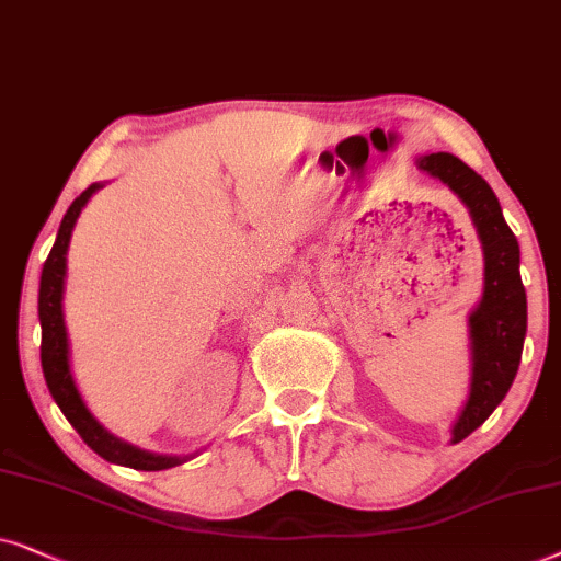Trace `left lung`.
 Returning <instances> with one entry per match:
<instances>
[{"mask_svg": "<svg viewBox=\"0 0 561 561\" xmlns=\"http://www.w3.org/2000/svg\"><path fill=\"white\" fill-rule=\"evenodd\" d=\"M415 167L444 182L467 205L482 243V297L469 312V392L457 421L451 444L488 421L511 390L526 339V289L520 282V249L507 228L490 184L451 153L417 156Z\"/></svg>", "mask_w": 561, "mask_h": 561, "instance_id": "8db88e82", "label": "left lung"}]
</instances>
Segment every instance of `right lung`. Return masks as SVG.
Returning a JSON list of instances; mask_svg holds the SVG:
<instances>
[{"label":"right lung","instance_id":"1","mask_svg":"<svg viewBox=\"0 0 561 561\" xmlns=\"http://www.w3.org/2000/svg\"><path fill=\"white\" fill-rule=\"evenodd\" d=\"M102 182L89 184L84 192L73 199L69 210H66L61 228H58L56 243L50 249L46 264H43L41 274V293H37V318H41V364H43V377L50 394H54L56 405L61 408L89 449L100 454L102 459L112 461V465L130 467V469H144V472H161V469H171L184 461L194 459L190 457H169V454H153L146 449H138L123 438H117L115 433H110L104 425L92 415V410L87 408L84 398H81L77 379L71 371V343L69 331H66V318H64V293H66V253H69L71 233L77 226L81 210H84L89 199L96 190H102Z\"/></svg>","mask_w":561,"mask_h":561}]
</instances>
